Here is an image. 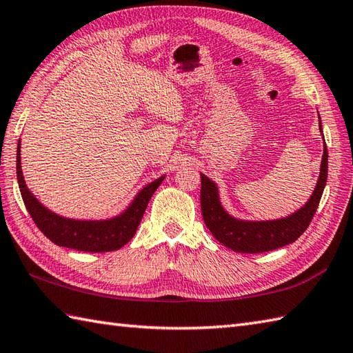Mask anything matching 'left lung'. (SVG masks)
Segmentation results:
<instances>
[{
  "mask_svg": "<svg viewBox=\"0 0 353 353\" xmlns=\"http://www.w3.org/2000/svg\"><path fill=\"white\" fill-rule=\"evenodd\" d=\"M319 124L321 132V121ZM200 177L201 214H203V220L208 229L211 230V234L221 244L238 253L270 252L294 243L306 230V228L310 226L312 216L319 208L321 194H323L327 181V147L326 144H323L320 176L310 200L301 209H297L296 212H292L288 216H283V219L262 221L236 219V216L230 215L223 208L216 183L205 174H200Z\"/></svg>",
  "mask_w": 353,
  "mask_h": 353,
  "instance_id": "8db88e82",
  "label": "left lung"
}]
</instances>
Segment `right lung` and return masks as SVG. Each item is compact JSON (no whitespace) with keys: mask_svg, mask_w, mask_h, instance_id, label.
<instances>
[{"mask_svg":"<svg viewBox=\"0 0 353 353\" xmlns=\"http://www.w3.org/2000/svg\"><path fill=\"white\" fill-rule=\"evenodd\" d=\"M17 177L22 200L34 224L50 241L80 252H112L121 249L137 234L150 199L165 179L161 176L147 183L121 214L108 220L66 219L45 208L27 188L21 168V139L17 150Z\"/></svg>","mask_w":353,"mask_h":353,"instance_id":"right-lung-1","label":"right lung"}]
</instances>
